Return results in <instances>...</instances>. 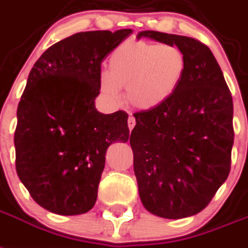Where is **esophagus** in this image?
<instances>
[{
  "instance_id": "1",
  "label": "esophagus",
  "mask_w": 248,
  "mask_h": 248,
  "mask_svg": "<svg viewBox=\"0 0 248 248\" xmlns=\"http://www.w3.org/2000/svg\"><path fill=\"white\" fill-rule=\"evenodd\" d=\"M134 125H136V118H134V116H129L128 118V126H129V129H130V130H132L133 128H134Z\"/></svg>"
}]
</instances>
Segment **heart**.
Here are the masks:
<instances>
[{
  "instance_id": "obj_1",
  "label": "heart",
  "mask_w": 248,
  "mask_h": 248,
  "mask_svg": "<svg viewBox=\"0 0 248 248\" xmlns=\"http://www.w3.org/2000/svg\"><path fill=\"white\" fill-rule=\"evenodd\" d=\"M185 53L172 44L125 43L111 53L109 71L100 75V89L119 99L126 87V99L139 110L163 105L179 89L186 72Z\"/></svg>"
}]
</instances>
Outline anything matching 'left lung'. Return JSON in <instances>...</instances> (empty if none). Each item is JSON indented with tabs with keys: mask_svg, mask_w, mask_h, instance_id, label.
Here are the masks:
<instances>
[{
	"mask_svg": "<svg viewBox=\"0 0 248 248\" xmlns=\"http://www.w3.org/2000/svg\"><path fill=\"white\" fill-rule=\"evenodd\" d=\"M137 38L179 46L187 61L171 99L136 112L130 134L144 208L167 219L186 218L209 204L231 171L232 95L212 50L199 40L153 30Z\"/></svg>",
	"mask_w": 248,
	"mask_h": 248,
	"instance_id": "8db88e82",
	"label": "left lung"
}]
</instances>
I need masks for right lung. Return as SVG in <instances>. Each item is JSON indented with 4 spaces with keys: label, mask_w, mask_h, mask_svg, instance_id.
<instances>
[{
    "label": "right lung",
    "mask_w": 248,
    "mask_h": 248,
    "mask_svg": "<svg viewBox=\"0 0 248 248\" xmlns=\"http://www.w3.org/2000/svg\"><path fill=\"white\" fill-rule=\"evenodd\" d=\"M132 29L77 32L53 44L29 73L17 106L16 172L49 212L77 216L92 209L105 155L129 138L128 114H101V62Z\"/></svg>",
    "instance_id": "obj_1"
}]
</instances>
